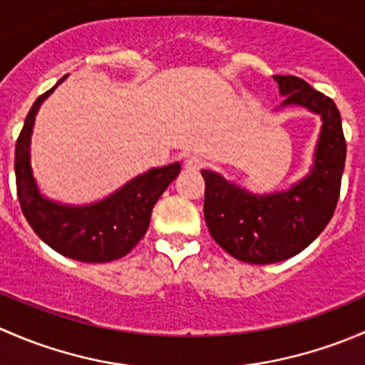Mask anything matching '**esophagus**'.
Here are the masks:
<instances>
[{"label":"esophagus","instance_id":"obj_1","mask_svg":"<svg viewBox=\"0 0 365 365\" xmlns=\"http://www.w3.org/2000/svg\"><path fill=\"white\" fill-rule=\"evenodd\" d=\"M205 165V160H203V157H200V155H189L185 159V168L187 169H190V171H197V169H201Z\"/></svg>","mask_w":365,"mask_h":365}]
</instances>
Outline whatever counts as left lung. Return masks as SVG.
I'll list each match as a JSON object with an SVG mask.
<instances>
[{"instance_id":"obj_1","label":"left lung","mask_w":365,"mask_h":365,"mask_svg":"<svg viewBox=\"0 0 365 365\" xmlns=\"http://www.w3.org/2000/svg\"><path fill=\"white\" fill-rule=\"evenodd\" d=\"M282 106L322 116L314 164L292 189L257 196L203 169L205 220L213 240L237 259L268 264L288 259L318 238L336 212L346 160L341 114L334 101L295 76H274Z\"/></svg>"}]
</instances>
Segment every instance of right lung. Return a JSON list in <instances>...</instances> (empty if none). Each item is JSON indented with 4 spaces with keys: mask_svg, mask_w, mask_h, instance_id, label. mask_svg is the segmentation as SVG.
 Instances as JSON below:
<instances>
[{
    "mask_svg": "<svg viewBox=\"0 0 365 365\" xmlns=\"http://www.w3.org/2000/svg\"><path fill=\"white\" fill-rule=\"evenodd\" d=\"M65 77H61L60 83ZM54 88L36 98L17 138L14 165L21 210L40 240L56 252L84 263L120 259L145 237L153 206L169 183L178 176L180 164L175 162L164 168L150 169L93 205L68 206L43 197L33 178L29 143L35 114Z\"/></svg>",
    "mask_w": 365,
    "mask_h": 365,
    "instance_id": "right-lung-1",
    "label": "right lung"
}]
</instances>
